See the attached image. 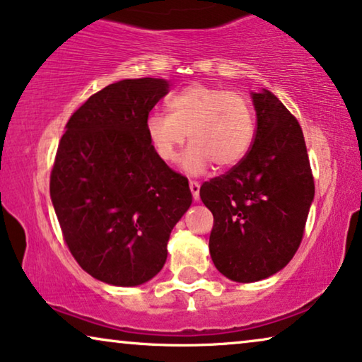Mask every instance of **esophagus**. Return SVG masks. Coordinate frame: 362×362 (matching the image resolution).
I'll use <instances>...</instances> for the list:
<instances>
[{
	"label": "esophagus",
	"mask_w": 362,
	"mask_h": 362,
	"mask_svg": "<svg viewBox=\"0 0 362 362\" xmlns=\"http://www.w3.org/2000/svg\"><path fill=\"white\" fill-rule=\"evenodd\" d=\"M189 189H191L192 199H194V201L199 199V189H201L199 182H197V181H189Z\"/></svg>",
	"instance_id": "1"
}]
</instances>
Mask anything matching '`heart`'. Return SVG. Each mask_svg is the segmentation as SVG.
I'll use <instances>...</instances> for the list:
<instances>
[{"label": "heart", "mask_w": 362, "mask_h": 362, "mask_svg": "<svg viewBox=\"0 0 362 362\" xmlns=\"http://www.w3.org/2000/svg\"><path fill=\"white\" fill-rule=\"evenodd\" d=\"M168 113L146 118V135L161 161L176 160L186 136L191 146L182 156V168L199 175L212 161L219 168L240 163L255 138V117L249 100L235 92L194 83L168 102Z\"/></svg>", "instance_id": "obj_1"}]
</instances>
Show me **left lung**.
<instances>
[{
    "label": "left lung",
    "mask_w": 362,
    "mask_h": 362,
    "mask_svg": "<svg viewBox=\"0 0 362 362\" xmlns=\"http://www.w3.org/2000/svg\"><path fill=\"white\" fill-rule=\"evenodd\" d=\"M257 112L249 153L226 175L201 186L214 216L209 252L227 279L250 284L293 259L315 196L303 132L274 93H252Z\"/></svg>",
    "instance_id": "left-lung-1"
}]
</instances>
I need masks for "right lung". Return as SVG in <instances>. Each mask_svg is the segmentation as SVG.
Wrapping results in <instances>:
<instances>
[{"label": "right lung", "instance_id": "1", "mask_svg": "<svg viewBox=\"0 0 362 362\" xmlns=\"http://www.w3.org/2000/svg\"><path fill=\"white\" fill-rule=\"evenodd\" d=\"M168 90L165 78L110 83L72 113L59 141L49 187L64 242L105 284L153 279L192 202L186 177L156 156L146 135V118Z\"/></svg>", "mask_w": 362, "mask_h": 362}]
</instances>
